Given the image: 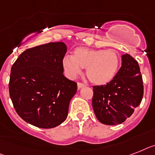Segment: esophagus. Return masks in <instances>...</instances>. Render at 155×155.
<instances>
[{
  "instance_id": "1",
  "label": "esophagus",
  "mask_w": 155,
  "mask_h": 155,
  "mask_svg": "<svg viewBox=\"0 0 155 155\" xmlns=\"http://www.w3.org/2000/svg\"><path fill=\"white\" fill-rule=\"evenodd\" d=\"M85 85L84 83L82 82H78V89H81V88H83V87H85Z\"/></svg>"
}]
</instances>
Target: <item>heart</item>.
I'll use <instances>...</instances> for the list:
<instances>
[{
	"label": "heart",
	"instance_id": "heart-1",
	"mask_svg": "<svg viewBox=\"0 0 155 155\" xmlns=\"http://www.w3.org/2000/svg\"><path fill=\"white\" fill-rule=\"evenodd\" d=\"M121 63L119 53L115 50L90 49L78 47L73 55L66 56L62 66L70 78H75L86 68V76L95 85H102L112 81L116 76Z\"/></svg>",
	"mask_w": 155,
	"mask_h": 155
}]
</instances>
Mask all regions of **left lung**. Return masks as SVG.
<instances>
[{
  "instance_id": "obj_1",
  "label": "left lung",
  "mask_w": 155,
  "mask_h": 155,
  "mask_svg": "<svg viewBox=\"0 0 155 155\" xmlns=\"http://www.w3.org/2000/svg\"><path fill=\"white\" fill-rule=\"evenodd\" d=\"M93 89L92 105L98 120L106 125L122 124L143 99V84L139 63L128 54H123L122 66L115 78Z\"/></svg>"
}]
</instances>
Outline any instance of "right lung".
Segmentation results:
<instances>
[{"label": "right lung", "mask_w": 155, "mask_h": 155, "mask_svg": "<svg viewBox=\"0 0 155 155\" xmlns=\"http://www.w3.org/2000/svg\"><path fill=\"white\" fill-rule=\"evenodd\" d=\"M64 43H49L27 49L11 68L9 96L17 114L40 128L66 120L77 83L63 74Z\"/></svg>", "instance_id": "obj_1"}]
</instances>
